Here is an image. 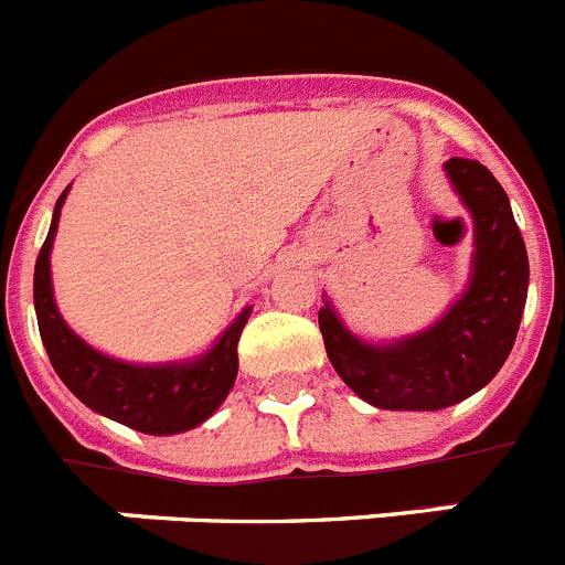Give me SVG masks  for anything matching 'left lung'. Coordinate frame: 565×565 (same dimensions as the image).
<instances>
[{"label":"left lung","mask_w":565,"mask_h":565,"mask_svg":"<svg viewBox=\"0 0 565 565\" xmlns=\"http://www.w3.org/2000/svg\"><path fill=\"white\" fill-rule=\"evenodd\" d=\"M444 169L476 217V268L450 313L418 337L373 348L353 337L331 306L319 311L333 371L382 411H441L463 402L501 371L521 328L529 257L507 192L469 158H450Z\"/></svg>","instance_id":"8db88e82"}]
</instances>
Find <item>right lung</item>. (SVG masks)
<instances>
[{"label":"right lung","instance_id":"obj_1","mask_svg":"<svg viewBox=\"0 0 565 565\" xmlns=\"http://www.w3.org/2000/svg\"><path fill=\"white\" fill-rule=\"evenodd\" d=\"M64 198H67V189L58 198L47 239L36 257V274H33L39 333H42L53 371L89 411L127 424L132 430L149 433V436L192 430L206 422L232 391L234 376H237V342L248 319V308L234 319L206 356L186 364L138 367V364H124L93 351L64 326L53 302V288H50V246L56 237Z\"/></svg>","mask_w":565,"mask_h":565}]
</instances>
